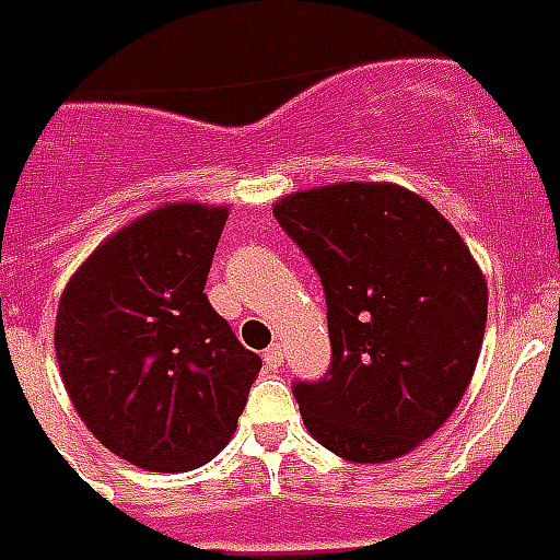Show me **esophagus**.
<instances>
[{"label": "esophagus", "mask_w": 560, "mask_h": 560, "mask_svg": "<svg viewBox=\"0 0 560 560\" xmlns=\"http://www.w3.org/2000/svg\"><path fill=\"white\" fill-rule=\"evenodd\" d=\"M280 363H283V345L275 342L265 351V365H268V369H277Z\"/></svg>", "instance_id": "obj_1"}]
</instances>
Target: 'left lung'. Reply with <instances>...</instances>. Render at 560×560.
<instances>
[{"instance_id":"left-lung-1","label":"left lung","mask_w":560,"mask_h":560,"mask_svg":"<svg viewBox=\"0 0 560 560\" xmlns=\"http://www.w3.org/2000/svg\"><path fill=\"white\" fill-rule=\"evenodd\" d=\"M275 218L325 285L330 365L292 384L306 431L354 464L413 452L481 354L487 283L469 247L428 200L386 183L298 191Z\"/></svg>"}]
</instances>
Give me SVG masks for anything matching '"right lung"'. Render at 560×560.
I'll use <instances>...</instances> for the list:
<instances>
[{"label": "right lung", "instance_id": "right-lung-1", "mask_svg": "<svg viewBox=\"0 0 560 560\" xmlns=\"http://www.w3.org/2000/svg\"><path fill=\"white\" fill-rule=\"evenodd\" d=\"M226 209L176 203L124 226L67 283L58 369L91 434L153 472L230 443L262 360L206 298Z\"/></svg>", "mask_w": 560, "mask_h": 560}]
</instances>
